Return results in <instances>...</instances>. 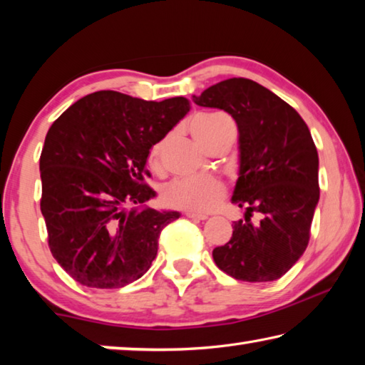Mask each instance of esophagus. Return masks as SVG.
Returning a JSON list of instances; mask_svg holds the SVG:
<instances>
[{
	"mask_svg": "<svg viewBox=\"0 0 365 365\" xmlns=\"http://www.w3.org/2000/svg\"><path fill=\"white\" fill-rule=\"evenodd\" d=\"M188 219H193V220H206L207 215L206 214H196V212H187L185 214Z\"/></svg>",
	"mask_w": 365,
	"mask_h": 365,
	"instance_id": "esophagus-1",
	"label": "esophagus"
}]
</instances>
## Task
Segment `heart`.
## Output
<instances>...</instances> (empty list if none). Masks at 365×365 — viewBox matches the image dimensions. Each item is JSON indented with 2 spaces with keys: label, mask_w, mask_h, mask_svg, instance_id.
Listing matches in <instances>:
<instances>
[{
  "label": "heart",
  "mask_w": 365,
  "mask_h": 365,
  "mask_svg": "<svg viewBox=\"0 0 365 365\" xmlns=\"http://www.w3.org/2000/svg\"><path fill=\"white\" fill-rule=\"evenodd\" d=\"M225 120V117L220 114H205L196 117L190 123V130L193 133V137L202 145ZM159 158L160 143L151 148L150 154H148V163L153 168H158ZM225 193V185L219 178L212 175H196L175 178V180L169 182L160 191V197L170 207L183 209V211L190 212H207L212 211L224 200Z\"/></svg>",
  "instance_id": "obj_1"
}]
</instances>
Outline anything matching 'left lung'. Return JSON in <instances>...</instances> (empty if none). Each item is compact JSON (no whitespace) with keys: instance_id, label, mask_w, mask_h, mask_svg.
<instances>
[{"instance_id":"8db88e82","label":"left lung","mask_w":365,"mask_h":365,"mask_svg":"<svg viewBox=\"0 0 365 365\" xmlns=\"http://www.w3.org/2000/svg\"><path fill=\"white\" fill-rule=\"evenodd\" d=\"M193 101L230 114L238 127L240 170L232 202L245 207L230 242L217 246V267L243 282L285 275L309 243L319 202V156L301 115L282 98L250 78L219 82ZM252 212L262 215L250 222Z\"/></svg>"}]
</instances>
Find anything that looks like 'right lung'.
<instances>
[{"mask_svg": "<svg viewBox=\"0 0 365 365\" xmlns=\"http://www.w3.org/2000/svg\"><path fill=\"white\" fill-rule=\"evenodd\" d=\"M188 110L182 96L158 103L103 90L49 127L40 207L53 257L80 285L120 288L151 267L160 232L180 214L145 205L156 196L145 183L148 154Z\"/></svg>", "mask_w": 365, "mask_h": 365, "instance_id": "obj_1", "label": "right lung"}]
</instances>
